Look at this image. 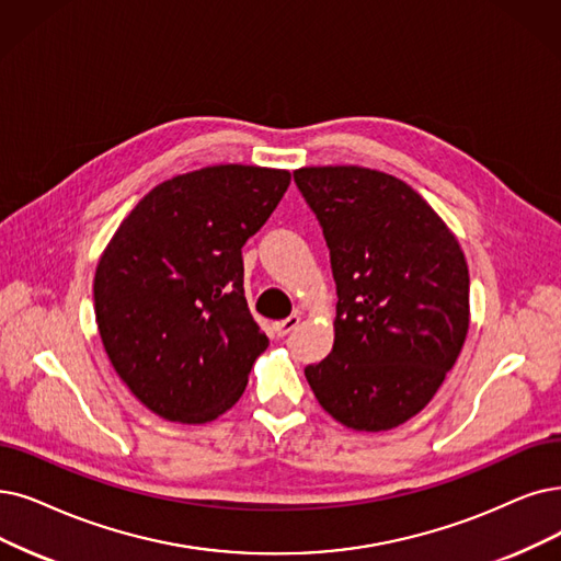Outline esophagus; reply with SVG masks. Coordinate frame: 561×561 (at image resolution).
Instances as JSON below:
<instances>
[{"label": "esophagus", "instance_id": "esophagus-1", "mask_svg": "<svg viewBox=\"0 0 561 561\" xmlns=\"http://www.w3.org/2000/svg\"><path fill=\"white\" fill-rule=\"evenodd\" d=\"M301 322V316H289L287 320H280V322H274V333L278 335V339H283V335H287L289 331H295Z\"/></svg>", "mask_w": 561, "mask_h": 561}]
</instances>
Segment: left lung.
Here are the masks:
<instances>
[{"label":"left lung","mask_w":561,"mask_h":561,"mask_svg":"<svg viewBox=\"0 0 561 561\" xmlns=\"http://www.w3.org/2000/svg\"><path fill=\"white\" fill-rule=\"evenodd\" d=\"M295 182L322 226L339 293L333 350L306 379L347 428L391 431L428 405L465 345V253L393 174L310 165L295 170Z\"/></svg>","instance_id":"1"}]
</instances>
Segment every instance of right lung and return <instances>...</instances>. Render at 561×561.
<instances>
[{"instance_id":"add662e5","label":"right lung","mask_w":561,"mask_h":561,"mask_svg":"<svg viewBox=\"0 0 561 561\" xmlns=\"http://www.w3.org/2000/svg\"><path fill=\"white\" fill-rule=\"evenodd\" d=\"M287 170L209 165L151 188L112 234L94 312L112 368L147 410L207 423L241 398L268 339L243 297V243L272 216Z\"/></svg>"}]
</instances>
